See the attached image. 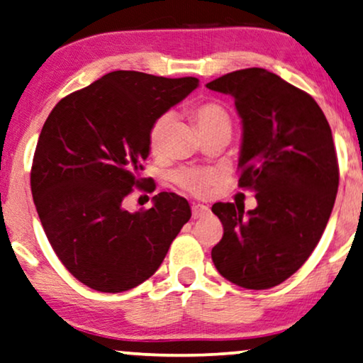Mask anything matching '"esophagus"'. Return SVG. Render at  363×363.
I'll return each mask as SVG.
<instances>
[{
    "instance_id": "obj_1",
    "label": "esophagus",
    "mask_w": 363,
    "mask_h": 363,
    "mask_svg": "<svg viewBox=\"0 0 363 363\" xmlns=\"http://www.w3.org/2000/svg\"><path fill=\"white\" fill-rule=\"evenodd\" d=\"M208 213H210L208 206H205V205H193L191 206L193 218H203V216H206Z\"/></svg>"
}]
</instances>
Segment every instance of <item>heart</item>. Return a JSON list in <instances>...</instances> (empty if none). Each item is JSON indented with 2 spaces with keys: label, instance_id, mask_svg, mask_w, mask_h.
I'll return each mask as SVG.
<instances>
[{
  "label": "heart",
  "instance_id": "b5f03b06",
  "mask_svg": "<svg viewBox=\"0 0 363 363\" xmlns=\"http://www.w3.org/2000/svg\"><path fill=\"white\" fill-rule=\"evenodd\" d=\"M188 115H190L191 121L199 128L203 138L218 133L230 136L232 121H230L228 111L218 101L208 100L196 103V105L190 106ZM172 120V113H163L153 121L152 128L148 131V145L155 155L162 153ZM172 178L182 190L196 196V199H205L210 193L211 185L216 182V175L213 172L201 170V168H182V170L173 173Z\"/></svg>",
  "mask_w": 363,
  "mask_h": 363
}]
</instances>
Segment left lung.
Listing matches in <instances>:
<instances>
[{"label":"left lung","instance_id":"1","mask_svg":"<svg viewBox=\"0 0 363 363\" xmlns=\"http://www.w3.org/2000/svg\"><path fill=\"white\" fill-rule=\"evenodd\" d=\"M232 95L242 118L238 186L255 191L257 208L215 203L223 237L211 248L232 284L265 290L307 262L330 218L338 162L330 125L308 93L263 68L206 83Z\"/></svg>","mask_w":363,"mask_h":363}]
</instances>
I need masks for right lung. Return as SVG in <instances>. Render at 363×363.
<instances>
[{
  "label": "right lung",
  "mask_w": 363,
  "mask_h": 363,
  "mask_svg": "<svg viewBox=\"0 0 363 363\" xmlns=\"http://www.w3.org/2000/svg\"><path fill=\"white\" fill-rule=\"evenodd\" d=\"M196 86L193 77L120 69L65 96L46 118L33 157V200L56 257L89 289L118 294L143 284L190 220L177 193H158L152 208L135 213L123 203L148 182L140 170L153 121Z\"/></svg>",
  "instance_id": "1"
}]
</instances>
